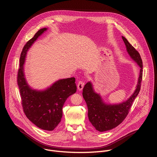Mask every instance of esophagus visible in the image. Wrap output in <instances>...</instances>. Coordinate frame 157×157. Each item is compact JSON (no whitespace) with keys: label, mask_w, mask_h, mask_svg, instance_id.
<instances>
[{"label":"esophagus","mask_w":157,"mask_h":157,"mask_svg":"<svg viewBox=\"0 0 157 157\" xmlns=\"http://www.w3.org/2000/svg\"><path fill=\"white\" fill-rule=\"evenodd\" d=\"M84 87V83L82 82V81H79L78 84V86H77V88L79 91H81L82 88Z\"/></svg>","instance_id":"34e87169"}]
</instances>
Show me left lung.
I'll list each match as a JSON object with an SVG mask.
<instances>
[{
    "label": "left lung",
    "instance_id": "obj_1",
    "mask_svg": "<svg viewBox=\"0 0 157 157\" xmlns=\"http://www.w3.org/2000/svg\"><path fill=\"white\" fill-rule=\"evenodd\" d=\"M47 29L43 28L39 30L22 49L17 74V84L21 105L27 118L38 127L51 131L60 122L63 104L67 98L76 93L77 87L75 78L59 79L43 91L33 89L28 84L24 73L27 52L37 38Z\"/></svg>",
    "mask_w": 157,
    "mask_h": 157
}]
</instances>
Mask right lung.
Masks as SVG:
<instances>
[{
    "instance_id": "right-lung-1",
    "label": "right lung",
    "mask_w": 157,
    "mask_h": 157,
    "mask_svg": "<svg viewBox=\"0 0 157 157\" xmlns=\"http://www.w3.org/2000/svg\"><path fill=\"white\" fill-rule=\"evenodd\" d=\"M125 40V44L129 56L140 68L138 84L134 93L127 101L121 104L107 105L103 102L100 95L94 92L91 82L86 83L82 90V96L88 108L89 120L95 128L99 132L113 129L123 122L128 114L132 103L140 89L142 78V60L139 53L127 40Z\"/></svg>"
}]
</instances>
